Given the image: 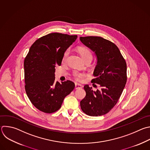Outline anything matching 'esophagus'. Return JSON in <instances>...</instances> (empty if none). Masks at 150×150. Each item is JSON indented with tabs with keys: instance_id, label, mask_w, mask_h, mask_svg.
Masks as SVG:
<instances>
[{
	"instance_id": "obj_1",
	"label": "esophagus",
	"mask_w": 150,
	"mask_h": 150,
	"mask_svg": "<svg viewBox=\"0 0 150 150\" xmlns=\"http://www.w3.org/2000/svg\"><path fill=\"white\" fill-rule=\"evenodd\" d=\"M82 88V86L79 85V84H77V83H75V89H81Z\"/></svg>"
}]
</instances>
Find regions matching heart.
I'll list each match as a JSON object with an SVG mask.
<instances>
[{"label": "heart", "instance_id": "b5f03b06", "mask_svg": "<svg viewBox=\"0 0 150 150\" xmlns=\"http://www.w3.org/2000/svg\"><path fill=\"white\" fill-rule=\"evenodd\" d=\"M77 51L79 52V54H80V55L81 56V57L82 58V59L85 61L86 59H92V52H91L90 50L85 47V46H78L77 48ZM69 54V49L66 50L65 51V52L63 54L62 56V62H65ZM74 78L75 79V80H76L77 81H81L82 80L83 77L85 75V74L84 73H80V72H75L73 73L72 74Z\"/></svg>", "mask_w": 150, "mask_h": 150}]
</instances>
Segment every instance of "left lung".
Wrapping results in <instances>:
<instances>
[{
	"label": "left lung",
	"instance_id": "1",
	"mask_svg": "<svg viewBox=\"0 0 150 150\" xmlns=\"http://www.w3.org/2000/svg\"><path fill=\"white\" fill-rule=\"evenodd\" d=\"M80 40L97 57L91 82L101 88L93 91L85 85L86 96L80 102L81 108L89 116L103 115L114 108L122 94L127 80V64L117 46L110 40L100 36L80 37Z\"/></svg>",
	"mask_w": 150,
	"mask_h": 150
}]
</instances>
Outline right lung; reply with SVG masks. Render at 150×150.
I'll return each mask as SVG.
<instances>
[{"label":"right lung","mask_w":150,"mask_h":150,"mask_svg":"<svg viewBox=\"0 0 150 150\" xmlns=\"http://www.w3.org/2000/svg\"><path fill=\"white\" fill-rule=\"evenodd\" d=\"M77 35L52 33L37 39L24 60L25 89L31 103L47 114L57 111L64 99L75 88L69 81L55 82L57 66H61L67 49Z\"/></svg>","instance_id":"add662e5"}]
</instances>
